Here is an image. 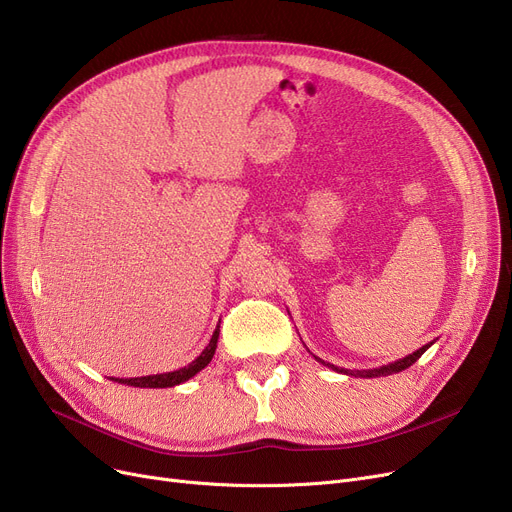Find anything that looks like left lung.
Returning <instances> with one entry per match:
<instances>
[{"label":"left lung","instance_id":"obj_1","mask_svg":"<svg viewBox=\"0 0 512 512\" xmlns=\"http://www.w3.org/2000/svg\"><path fill=\"white\" fill-rule=\"evenodd\" d=\"M432 344H434V342H429V344L421 346L419 351H415V353H411V355H407V357H402V359H398V361H394V363H388V365H382V367H373V369H344V367H336V365H332V363L321 361V359L315 357V355H313V357H315V361H319L321 365H326V367H330V369H334V371H338V373H344V375H348V378H382V375H392V373L409 369Z\"/></svg>","mask_w":512,"mask_h":512}]
</instances>
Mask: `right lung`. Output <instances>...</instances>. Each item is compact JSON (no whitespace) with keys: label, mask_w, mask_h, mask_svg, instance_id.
I'll list each match as a JSON object with an SVG mask.
<instances>
[{"label":"right lung","mask_w":512,"mask_h":512,"mask_svg":"<svg viewBox=\"0 0 512 512\" xmlns=\"http://www.w3.org/2000/svg\"><path fill=\"white\" fill-rule=\"evenodd\" d=\"M218 338H220V326H215V330L211 334V340L203 348V353L195 361H191L180 369L166 371V373H155V375H141V378H110V380L118 382V384L132 386V388H174V386H180L191 378H195V375L201 369H205L209 365V361L215 355V348H218Z\"/></svg>","instance_id":"right-lung-1"}]
</instances>
